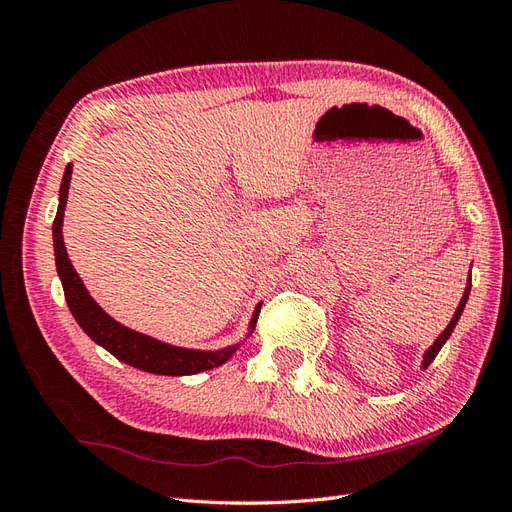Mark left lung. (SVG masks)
Segmentation results:
<instances>
[{"label": "left lung", "mask_w": 512, "mask_h": 512, "mask_svg": "<svg viewBox=\"0 0 512 512\" xmlns=\"http://www.w3.org/2000/svg\"><path fill=\"white\" fill-rule=\"evenodd\" d=\"M469 288H472V278H469V282H467V286H465V293H463V297H461V303H459V308H457V312H454V316H452V321L448 323V327L441 331L439 334V338L433 342V347L428 349L426 353H424V359H422V368H428V364L433 362V359L437 357V353L441 351V347H444L446 344V340L450 338V334H452V329L457 327V323H459V319H461V312H463V308H465V303H467V297H469Z\"/></svg>", "instance_id": "left-lung-1"}]
</instances>
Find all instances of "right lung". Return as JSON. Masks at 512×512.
Here are the masks:
<instances>
[{
    "label": "right lung",
    "mask_w": 512,
    "mask_h": 512,
    "mask_svg": "<svg viewBox=\"0 0 512 512\" xmlns=\"http://www.w3.org/2000/svg\"><path fill=\"white\" fill-rule=\"evenodd\" d=\"M71 174H73V163H68L62 176V185H60L58 213H55V219H53V252H55V269H58V275L62 280L68 310L73 312L79 327L84 329L96 344H101L105 351H109L116 359H120V362L129 364L133 368H140L144 372H153V375L185 377V375H196V372L217 368L224 362H228L232 353L239 349V344H232V347L219 349V351L172 347L168 342L150 338L146 334H140V331L129 329L122 323L114 321L112 316H109L99 303L90 297L84 282H81L75 267L71 265V258L66 254L64 237H62L64 209H66V198H68V185H71ZM258 312H260V303L252 314L250 334L256 327Z\"/></svg>",
    "instance_id": "obj_1"
}]
</instances>
